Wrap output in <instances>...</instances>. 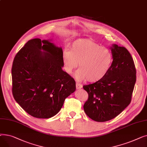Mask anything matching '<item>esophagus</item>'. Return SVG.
<instances>
[{
	"label": "esophagus",
	"mask_w": 147,
	"mask_h": 147,
	"mask_svg": "<svg viewBox=\"0 0 147 147\" xmlns=\"http://www.w3.org/2000/svg\"><path fill=\"white\" fill-rule=\"evenodd\" d=\"M82 88H83V86H82V84L78 83H76V88H77V89H82Z\"/></svg>",
	"instance_id": "obj_1"
}]
</instances>
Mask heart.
Returning <instances> with one entry per match:
<instances>
[{
    "mask_svg": "<svg viewBox=\"0 0 147 147\" xmlns=\"http://www.w3.org/2000/svg\"><path fill=\"white\" fill-rule=\"evenodd\" d=\"M65 71L71 73L79 65L81 68L75 74L78 80L96 82L109 72L113 62V54L106 48L89 39L73 42L71 51L65 50L63 55Z\"/></svg>",
    "mask_w": 147,
    "mask_h": 147,
    "instance_id": "obj_1",
    "label": "heart"
}]
</instances>
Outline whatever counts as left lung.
<instances>
[{"label": "left lung", "mask_w": 147, "mask_h": 147, "mask_svg": "<svg viewBox=\"0 0 147 147\" xmlns=\"http://www.w3.org/2000/svg\"><path fill=\"white\" fill-rule=\"evenodd\" d=\"M113 62L102 80L83 86L89 95L83 105L88 116L94 121L110 120L129 105L136 83V69L129 52L113 44L110 46Z\"/></svg>", "instance_id": "left-lung-1"}]
</instances>
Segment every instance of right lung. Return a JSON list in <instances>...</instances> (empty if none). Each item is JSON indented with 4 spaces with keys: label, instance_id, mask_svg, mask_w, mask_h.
Here are the masks:
<instances>
[{
    "label": "right lung",
    "instance_id": "obj_1",
    "mask_svg": "<svg viewBox=\"0 0 147 147\" xmlns=\"http://www.w3.org/2000/svg\"><path fill=\"white\" fill-rule=\"evenodd\" d=\"M63 52L52 40H28L15 57L12 67V94L32 116L49 119L61 109L76 90L74 79L62 69Z\"/></svg>",
    "mask_w": 147,
    "mask_h": 147
}]
</instances>
